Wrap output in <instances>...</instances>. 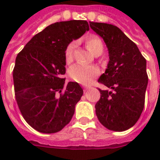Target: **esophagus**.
<instances>
[{"mask_svg": "<svg viewBox=\"0 0 160 160\" xmlns=\"http://www.w3.org/2000/svg\"><path fill=\"white\" fill-rule=\"evenodd\" d=\"M90 87H89V86H86V87L84 88V92H86L88 90H90Z\"/></svg>", "mask_w": 160, "mask_h": 160, "instance_id": "esophagus-1", "label": "esophagus"}]
</instances>
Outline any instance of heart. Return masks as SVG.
I'll use <instances>...</instances> for the list:
<instances>
[{"mask_svg":"<svg viewBox=\"0 0 160 160\" xmlns=\"http://www.w3.org/2000/svg\"><path fill=\"white\" fill-rule=\"evenodd\" d=\"M85 47L90 53L95 56L100 55L104 51V44L101 39L97 36L91 35L87 36L85 40ZM76 47V42L71 41L65 49L64 56L66 64H70L73 61L74 51ZM100 74V69L95 65H75L70 69L69 75L74 81L80 85H88L92 82L93 79L97 77Z\"/></svg>","mask_w":160,"mask_h":160,"instance_id":"b5f03b06","label":"heart"}]
</instances>
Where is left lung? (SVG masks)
Returning a JSON list of instances; mask_svg holds the SVG:
<instances>
[{
    "label": "left lung",
    "mask_w": 160,
    "mask_h": 160,
    "mask_svg": "<svg viewBox=\"0 0 160 160\" xmlns=\"http://www.w3.org/2000/svg\"><path fill=\"white\" fill-rule=\"evenodd\" d=\"M109 50V61L98 82L111 90H102L95 105L99 121L109 130L124 131L134 126L144 109L148 85L146 60L135 43L117 26L90 22Z\"/></svg>",
    "instance_id": "8db88e82"
}]
</instances>
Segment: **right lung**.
<instances>
[{
    "label": "right lung",
    "instance_id": "1",
    "mask_svg": "<svg viewBox=\"0 0 160 160\" xmlns=\"http://www.w3.org/2000/svg\"><path fill=\"white\" fill-rule=\"evenodd\" d=\"M89 29L86 21L51 24L33 36L16 56V102L25 120L37 131L56 133L72 119L83 90L76 82L65 84L64 52L68 44Z\"/></svg>",
    "mask_w": 160,
    "mask_h": 160
}]
</instances>
